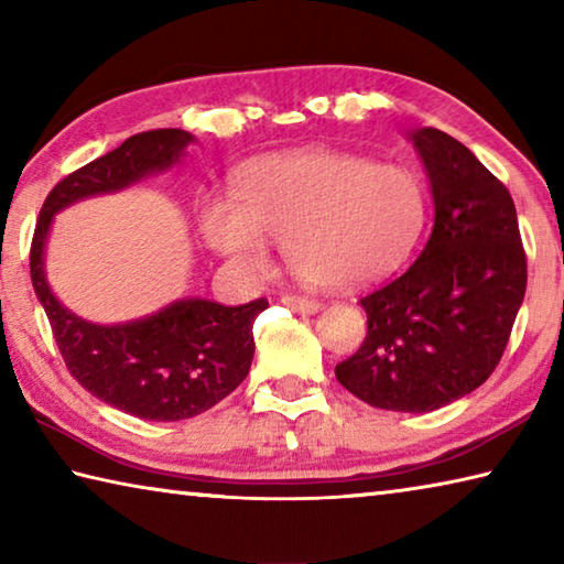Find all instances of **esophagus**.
I'll use <instances>...</instances> for the list:
<instances>
[{
	"label": "esophagus",
	"instance_id": "obj_1",
	"mask_svg": "<svg viewBox=\"0 0 564 564\" xmlns=\"http://www.w3.org/2000/svg\"><path fill=\"white\" fill-rule=\"evenodd\" d=\"M283 305H289L291 311L295 313H303V316H311V313H318L321 311V303L313 301V299H301V295H283Z\"/></svg>",
	"mask_w": 564,
	"mask_h": 564
}]
</instances>
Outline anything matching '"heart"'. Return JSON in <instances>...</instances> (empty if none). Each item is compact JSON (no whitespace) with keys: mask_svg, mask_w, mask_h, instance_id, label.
Wrapping results in <instances>:
<instances>
[{"mask_svg":"<svg viewBox=\"0 0 564 564\" xmlns=\"http://www.w3.org/2000/svg\"><path fill=\"white\" fill-rule=\"evenodd\" d=\"M427 221V191L415 169L373 164L340 151H299L256 161L234 202L208 198V246L241 269L265 263V238L281 241L301 279L360 285L395 271Z\"/></svg>","mask_w":564,"mask_h":564,"instance_id":"1","label":"heart"}]
</instances>
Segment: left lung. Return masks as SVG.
<instances>
[{
	"label": "left lung",
	"instance_id": "left-lung-1",
	"mask_svg": "<svg viewBox=\"0 0 564 564\" xmlns=\"http://www.w3.org/2000/svg\"><path fill=\"white\" fill-rule=\"evenodd\" d=\"M431 178L435 221L415 263L362 295V346L336 366L362 403L431 413L492 376L518 316L528 259L510 191L460 141L410 131Z\"/></svg>",
	"mask_w": 564,
	"mask_h": 564
}]
</instances>
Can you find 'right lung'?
Masks as SVG:
<instances>
[{"mask_svg":"<svg viewBox=\"0 0 564 564\" xmlns=\"http://www.w3.org/2000/svg\"><path fill=\"white\" fill-rule=\"evenodd\" d=\"M191 141L181 129L133 133L119 149L62 178L42 206L30 253L32 285L69 373L107 405L156 423L202 415L243 383L256 348L253 321L269 301L221 305L181 299L139 321L99 326L74 316L52 293L44 246L54 214L171 169Z\"/></svg>","mask_w":564,"mask_h":564,"instance_id":"obj_1","label":"right lung"}]
</instances>
